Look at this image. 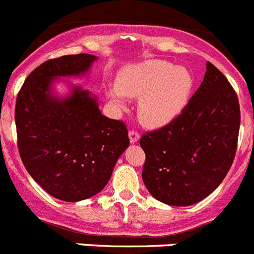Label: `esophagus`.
Segmentation results:
<instances>
[{"instance_id":"obj_1","label":"esophagus","mask_w":254,"mask_h":254,"mask_svg":"<svg viewBox=\"0 0 254 254\" xmlns=\"http://www.w3.org/2000/svg\"><path fill=\"white\" fill-rule=\"evenodd\" d=\"M128 137H129V141H131V143H136L138 140H140V134H138L136 131H129Z\"/></svg>"}]
</instances>
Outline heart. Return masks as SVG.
Here are the masks:
<instances>
[{"mask_svg": "<svg viewBox=\"0 0 254 254\" xmlns=\"http://www.w3.org/2000/svg\"><path fill=\"white\" fill-rule=\"evenodd\" d=\"M193 85V73L187 67L149 60L123 67L117 76V85L108 87L105 94L118 109L126 107V96L138 99L141 123L149 128H161L185 111Z\"/></svg>", "mask_w": 254, "mask_h": 254, "instance_id": "b5f03b06", "label": "heart"}]
</instances>
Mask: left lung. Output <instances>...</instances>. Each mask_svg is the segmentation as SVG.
<instances>
[{"label":"left lung","mask_w":254,"mask_h":254,"mask_svg":"<svg viewBox=\"0 0 254 254\" xmlns=\"http://www.w3.org/2000/svg\"><path fill=\"white\" fill-rule=\"evenodd\" d=\"M239 126L237 94L207 62L203 81L181 116L141 137L142 181L150 194L167 205L190 206L212 193L232 167Z\"/></svg>","instance_id":"obj_1"}]
</instances>
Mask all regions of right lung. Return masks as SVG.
Returning <instances> with one entry per match:
<instances>
[{
  "instance_id": "add662e5",
  "label": "right lung",
  "mask_w": 254,
  "mask_h": 254,
  "mask_svg": "<svg viewBox=\"0 0 254 254\" xmlns=\"http://www.w3.org/2000/svg\"><path fill=\"white\" fill-rule=\"evenodd\" d=\"M96 56H64L33 71L16 99L15 123L21 160L47 193L77 202L107 186L129 145L121 121L102 114L96 95L64 77L90 73ZM64 82L66 93H57Z\"/></svg>"
}]
</instances>
